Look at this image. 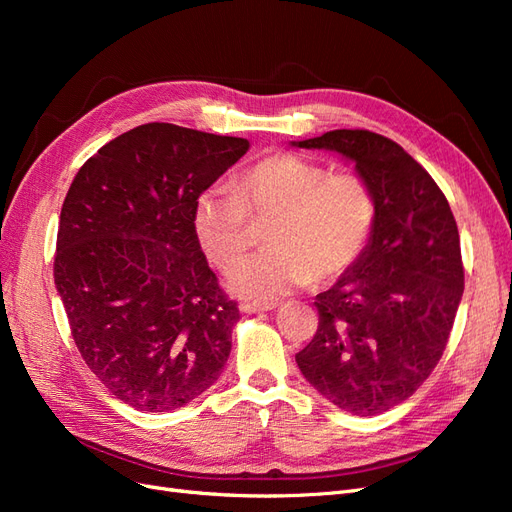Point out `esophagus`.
I'll list each match as a JSON object with an SVG mask.
<instances>
[{"mask_svg": "<svg viewBox=\"0 0 512 512\" xmlns=\"http://www.w3.org/2000/svg\"><path fill=\"white\" fill-rule=\"evenodd\" d=\"M277 303H256V301H243L239 305L241 312L245 314H258V312H269V309H275Z\"/></svg>", "mask_w": 512, "mask_h": 512, "instance_id": "34e87169", "label": "esophagus"}]
</instances>
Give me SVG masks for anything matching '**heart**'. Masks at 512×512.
I'll list each match as a JSON object with an SVG mask.
<instances>
[{"instance_id":"1","label":"heart","mask_w":512,"mask_h":512,"mask_svg":"<svg viewBox=\"0 0 512 512\" xmlns=\"http://www.w3.org/2000/svg\"><path fill=\"white\" fill-rule=\"evenodd\" d=\"M374 222L376 200L361 175L331 173L288 151L245 168L235 192L207 190L194 205L198 243L222 271L250 250L252 224H269L267 252L245 260L228 280L254 301L277 299L309 280H337L363 256Z\"/></svg>"}]
</instances>
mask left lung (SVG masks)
Wrapping results in <instances>:
<instances>
[{"label":"left lung","mask_w":512,"mask_h":512,"mask_svg":"<svg viewBox=\"0 0 512 512\" xmlns=\"http://www.w3.org/2000/svg\"><path fill=\"white\" fill-rule=\"evenodd\" d=\"M297 145L342 153L376 200L365 252L316 297L318 331L297 365L331 404L378 414L412 397L442 359L463 294L457 222L438 183L391 138L333 130Z\"/></svg>","instance_id":"left-lung-1"}]
</instances>
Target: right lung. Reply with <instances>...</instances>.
I'll return each mask as SVG.
<instances>
[{
  "label": "right lung",
  "mask_w": 512,
  "mask_h": 512,
  "mask_svg": "<svg viewBox=\"0 0 512 512\" xmlns=\"http://www.w3.org/2000/svg\"><path fill=\"white\" fill-rule=\"evenodd\" d=\"M247 149L153 121L100 147L66 194L55 286L83 361L136 410L185 406L228 361L239 307L200 250L194 205Z\"/></svg>",
  "instance_id": "add662e5"
}]
</instances>
